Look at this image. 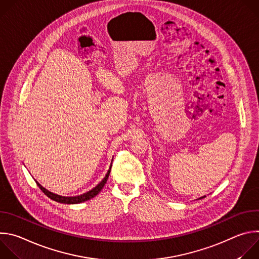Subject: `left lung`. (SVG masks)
Wrapping results in <instances>:
<instances>
[{
    "instance_id": "obj_1",
    "label": "left lung",
    "mask_w": 259,
    "mask_h": 259,
    "mask_svg": "<svg viewBox=\"0 0 259 259\" xmlns=\"http://www.w3.org/2000/svg\"><path fill=\"white\" fill-rule=\"evenodd\" d=\"M202 198H204V197H202ZM202 198H201V199H202Z\"/></svg>"
}]
</instances>
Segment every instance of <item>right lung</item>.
Listing matches in <instances>:
<instances>
[{
    "label": "right lung",
    "mask_w": 259,
    "mask_h": 259,
    "mask_svg": "<svg viewBox=\"0 0 259 259\" xmlns=\"http://www.w3.org/2000/svg\"><path fill=\"white\" fill-rule=\"evenodd\" d=\"M110 168H112V165H110L109 170L107 171L105 177L102 179L101 182H99V183L97 184V186H96L94 189H92L91 191H89V192H87V193H85V194H83V195H81V196H77V197H62V196L55 195V194H53V193L47 191L46 189H44L38 181H35V182H36V184H38V187L41 189V191H42L48 198H50L51 200H53V201H55V202L62 203V204H79V203H82V202H85V201H88V200L94 198L95 196H97V195L100 193V191H101L102 188L104 187V184L106 183V180H107L108 175H109V173H110Z\"/></svg>",
    "instance_id": "1"
}]
</instances>
